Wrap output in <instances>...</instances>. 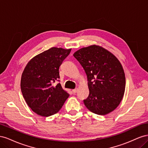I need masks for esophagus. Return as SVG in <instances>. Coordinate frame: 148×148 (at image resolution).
Returning <instances> with one entry per match:
<instances>
[{
  "instance_id": "34e87169",
  "label": "esophagus",
  "mask_w": 148,
  "mask_h": 148,
  "mask_svg": "<svg viewBox=\"0 0 148 148\" xmlns=\"http://www.w3.org/2000/svg\"><path fill=\"white\" fill-rule=\"evenodd\" d=\"M78 91V89L77 88H76V89H73V90H72V92L75 94V93H76V92H77Z\"/></svg>"
}]
</instances>
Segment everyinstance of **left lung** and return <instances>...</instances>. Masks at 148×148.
Segmentation results:
<instances>
[{
	"label": "left lung",
	"mask_w": 148,
	"mask_h": 148,
	"mask_svg": "<svg viewBox=\"0 0 148 148\" xmlns=\"http://www.w3.org/2000/svg\"><path fill=\"white\" fill-rule=\"evenodd\" d=\"M87 75L89 94L83 100L87 109L104 115L120 104L125 89V76L120 62L101 46L83 47L73 54Z\"/></svg>",
	"instance_id": "8db88e82"
}]
</instances>
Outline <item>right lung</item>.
Here are the masks:
<instances>
[{"label": "right lung", "instance_id": "right-lung-1", "mask_svg": "<svg viewBox=\"0 0 148 148\" xmlns=\"http://www.w3.org/2000/svg\"><path fill=\"white\" fill-rule=\"evenodd\" d=\"M71 49L52 47L34 57L21 75V90L26 104L39 115L49 117L57 113L69 94L59 82V66Z\"/></svg>", "mask_w": 148, "mask_h": 148}]
</instances>
